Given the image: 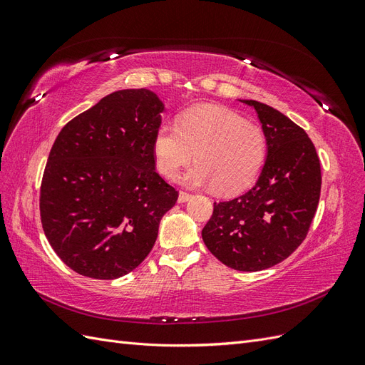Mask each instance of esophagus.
<instances>
[{"label":"esophagus","mask_w":365,"mask_h":365,"mask_svg":"<svg viewBox=\"0 0 365 365\" xmlns=\"http://www.w3.org/2000/svg\"><path fill=\"white\" fill-rule=\"evenodd\" d=\"M192 197V195L190 193H187V192H180V195H178V202H187Z\"/></svg>","instance_id":"34e87169"}]
</instances>
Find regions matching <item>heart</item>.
I'll return each mask as SVG.
<instances>
[{
  "mask_svg": "<svg viewBox=\"0 0 365 365\" xmlns=\"http://www.w3.org/2000/svg\"><path fill=\"white\" fill-rule=\"evenodd\" d=\"M152 152L158 170L180 172L197 161L180 181L190 187L215 185L220 195L237 193L256 178L267 153V138L259 125L217 105H197L182 113L176 128L161 125L153 135Z\"/></svg>",
  "mask_w": 365,
  "mask_h": 365,
  "instance_id": "b5f03b06",
  "label": "heart"
}]
</instances>
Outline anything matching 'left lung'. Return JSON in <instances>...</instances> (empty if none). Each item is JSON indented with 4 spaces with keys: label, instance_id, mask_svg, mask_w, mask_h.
I'll return each mask as SVG.
<instances>
[{
    "label": "left lung",
    "instance_id": "obj_1",
    "mask_svg": "<svg viewBox=\"0 0 365 365\" xmlns=\"http://www.w3.org/2000/svg\"><path fill=\"white\" fill-rule=\"evenodd\" d=\"M257 113L267 138V158L251 189L215 202L202 230L213 256L237 271H262L300 247L315 216L322 168L306 132L277 109L240 101Z\"/></svg>",
    "mask_w": 365,
    "mask_h": 365
}]
</instances>
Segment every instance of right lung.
Here are the masks:
<instances>
[{"instance_id":"add662e5","label":"right lung","mask_w":365,"mask_h":365,"mask_svg":"<svg viewBox=\"0 0 365 365\" xmlns=\"http://www.w3.org/2000/svg\"><path fill=\"white\" fill-rule=\"evenodd\" d=\"M164 103L146 88L108 94L62 128L41 184V222L61 260L113 280L148 257L178 192L155 170Z\"/></svg>"}]
</instances>
